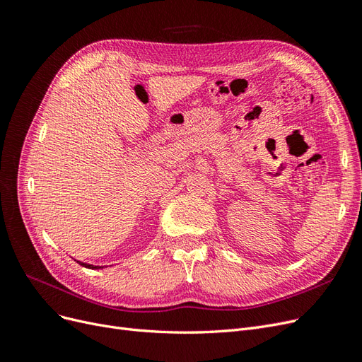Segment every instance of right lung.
<instances>
[{
	"instance_id": "obj_1",
	"label": "right lung",
	"mask_w": 362,
	"mask_h": 362,
	"mask_svg": "<svg viewBox=\"0 0 362 362\" xmlns=\"http://www.w3.org/2000/svg\"><path fill=\"white\" fill-rule=\"evenodd\" d=\"M75 261L78 262V264L87 267V269H104L107 267L108 264H101V262H90V261H84V259H80V258H75Z\"/></svg>"
}]
</instances>
